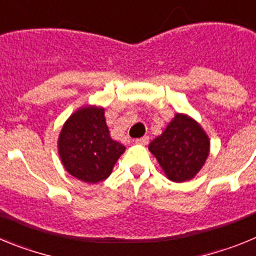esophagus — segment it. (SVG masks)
Returning a JSON list of instances; mask_svg holds the SVG:
<instances>
[{"instance_id": "esophagus-1", "label": "esophagus", "mask_w": 256, "mask_h": 256, "mask_svg": "<svg viewBox=\"0 0 256 256\" xmlns=\"http://www.w3.org/2000/svg\"><path fill=\"white\" fill-rule=\"evenodd\" d=\"M150 138H148V136H144V137H141V138H137L136 140V144H148Z\"/></svg>"}]
</instances>
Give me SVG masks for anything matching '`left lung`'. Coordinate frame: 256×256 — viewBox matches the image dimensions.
<instances>
[{
    "mask_svg": "<svg viewBox=\"0 0 256 256\" xmlns=\"http://www.w3.org/2000/svg\"><path fill=\"white\" fill-rule=\"evenodd\" d=\"M209 138L191 118L177 114L162 136L150 144L166 177L173 182H184L196 176L209 155Z\"/></svg>",
    "mask_w": 256,
    "mask_h": 256,
    "instance_id": "obj_1",
    "label": "left lung"
}]
</instances>
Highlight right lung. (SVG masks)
I'll use <instances>...</instances> for the list:
<instances>
[{
  "instance_id": "obj_1",
  "label": "right lung",
  "mask_w": 256,
  "mask_h": 256,
  "mask_svg": "<svg viewBox=\"0 0 256 256\" xmlns=\"http://www.w3.org/2000/svg\"><path fill=\"white\" fill-rule=\"evenodd\" d=\"M126 148L112 140L104 108H82L68 119L58 137V154L73 177L97 183L112 174Z\"/></svg>"
}]
</instances>
